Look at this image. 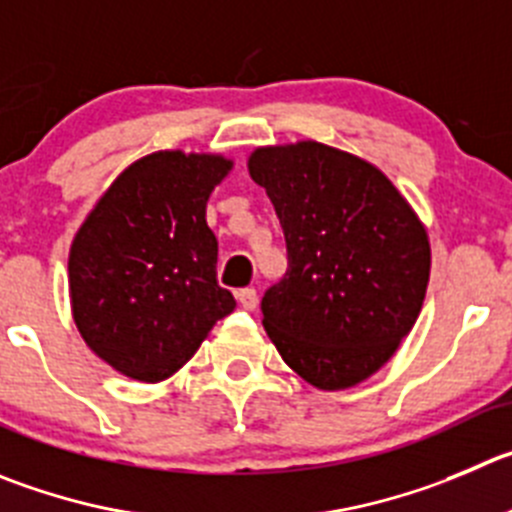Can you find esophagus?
<instances>
[{"mask_svg":"<svg viewBox=\"0 0 512 512\" xmlns=\"http://www.w3.org/2000/svg\"><path fill=\"white\" fill-rule=\"evenodd\" d=\"M237 300L245 310H255L257 308V290L255 288H242L237 290Z\"/></svg>","mask_w":512,"mask_h":512,"instance_id":"34e87169","label":"esophagus"}]
</instances>
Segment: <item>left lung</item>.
Here are the masks:
<instances>
[{"mask_svg": "<svg viewBox=\"0 0 512 512\" xmlns=\"http://www.w3.org/2000/svg\"><path fill=\"white\" fill-rule=\"evenodd\" d=\"M247 166L288 247V272L262 295V326L308 384L356 386L417 321L429 283L427 232L376 166L338 148H257Z\"/></svg>", "mask_w": 512, "mask_h": 512, "instance_id": "obj_1", "label": "left lung"}]
</instances>
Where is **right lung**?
<instances>
[{"instance_id":"right-lung-1","label":"right lung","mask_w":512,"mask_h":512,"mask_svg":"<svg viewBox=\"0 0 512 512\" xmlns=\"http://www.w3.org/2000/svg\"><path fill=\"white\" fill-rule=\"evenodd\" d=\"M232 161L159 151L128 166L70 247V300L80 336L105 364L164 381L234 310L217 283L207 199Z\"/></svg>"}]
</instances>
